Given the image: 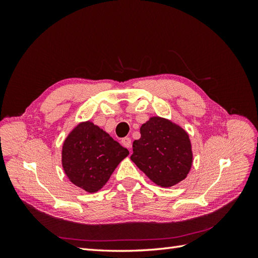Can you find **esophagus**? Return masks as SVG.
Wrapping results in <instances>:
<instances>
[{
  "label": "esophagus",
  "mask_w": 258,
  "mask_h": 258,
  "mask_svg": "<svg viewBox=\"0 0 258 258\" xmlns=\"http://www.w3.org/2000/svg\"><path fill=\"white\" fill-rule=\"evenodd\" d=\"M121 144L126 147V148H128V150H130L131 148V139L130 138H123L122 140H121Z\"/></svg>",
  "instance_id": "esophagus-1"
}]
</instances>
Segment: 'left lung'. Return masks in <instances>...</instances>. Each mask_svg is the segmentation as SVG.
Listing matches in <instances>:
<instances>
[{"mask_svg": "<svg viewBox=\"0 0 258 258\" xmlns=\"http://www.w3.org/2000/svg\"><path fill=\"white\" fill-rule=\"evenodd\" d=\"M140 134L141 138L132 143L130 159L153 183L171 187L186 178L194 158L186 130L165 117L152 116Z\"/></svg>", "mask_w": 258, "mask_h": 258, "instance_id": "left-lung-1", "label": "left lung"}]
</instances>
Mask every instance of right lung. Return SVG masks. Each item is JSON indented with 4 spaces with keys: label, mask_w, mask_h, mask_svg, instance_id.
<instances>
[{
    "label": "right lung",
    "mask_w": 258,
    "mask_h": 258,
    "mask_svg": "<svg viewBox=\"0 0 258 258\" xmlns=\"http://www.w3.org/2000/svg\"><path fill=\"white\" fill-rule=\"evenodd\" d=\"M129 152L91 120L81 121L62 144L61 163L70 182L89 194L107 183Z\"/></svg>",
    "instance_id": "add662e5"
}]
</instances>
